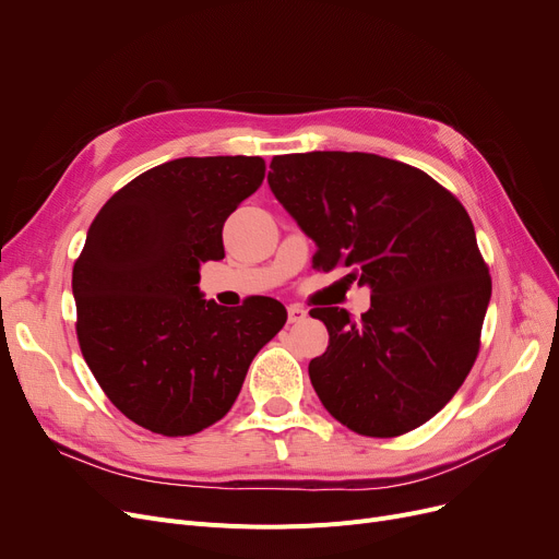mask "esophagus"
Returning a JSON list of instances; mask_svg holds the SVG:
<instances>
[{
    "mask_svg": "<svg viewBox=\"0 0 559 559\" xmlns=\"http://www.w3.org/2000/svg\"><path fill=\"white\" fill-rule=\"evenodd\" d=\"M306 317H308V310H306L304 306H299V304H292V306L287 308L289 324H297V321H301V319H306Z\"/></svg>",
    "mask_w": 559,
    "mask_h": 559,
    "instance_id": "obj_1",
    "label": "esophagus"
}]
</instances>
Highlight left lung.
I'll return each mask as SVG.
<instances>
[{
  "label": "left lung",
  "mask_w": 559,
  "mask_h": 559,
  "mask_svg": "<svg viewBox=\"0 0 559 559\" xmlns=\"http://www.w3.org/2000/svg\"><path fill=\"white\" fill-rule=\"evenodd\" d=\"M270 167L272 192L317 245L314 267L371 287L358 321L310 310L329 329L308 367L319 401L358 435L419 428L480 350L491 278L472 217L426 171L376 154H285Z\"/></svg>",
  "instance_id": "left-lung-1"
}]
</instances>
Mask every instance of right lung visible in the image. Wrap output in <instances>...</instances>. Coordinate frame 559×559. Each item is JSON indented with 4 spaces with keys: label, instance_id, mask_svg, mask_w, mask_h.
Masks as SVG:
<instances>
[{
    "label": "right lung",
    "instance_id": "obj_1",
    "mask_svg": "<svg viewBox=\"0 0 559 559\" xmlns=\"http://www.w3.org/2000/svg\"><path fill=\"white\" fill-rule=\"evenodd\" d=\"M264 179L260 156L176 158L117 190L72 270L76 337L99 388L133 424L186 437L219 421L287 312L201 299V262L222 260L226 217Z\"/></svg>",
    "mask_w": 559,
    "mask_h": 559
}]
</instances>
